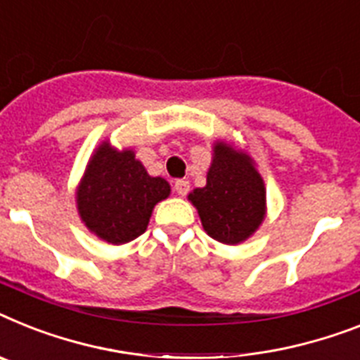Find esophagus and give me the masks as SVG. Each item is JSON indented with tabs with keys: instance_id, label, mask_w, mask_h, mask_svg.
<instances>
[{
	"instance_id": "obj_1",
	"label": "esophagus",
	"mask_w": 360,
	"mask_h": 360,
	"mask_svg": "<svg viewBox=\"0 0 360 360\" xmlns=\"http://www.w3.org/2000/svg\"><path fill=\"white\" fill-rule=\"evenodd\" d=\"M174 188L179 195H186V194H188V190H190V183L186 179H177L174 183Z\"/></svg>"
}]
</instances>
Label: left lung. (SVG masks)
<instances>
[{
  "label": "left lung",
  "instance_id": "8db88e82",
  "mask_svg": "<svg viewBox=\"0 0 360 360\" xmlns=\"http://www.w3.org/2000/svg\"><path fill=\"white\" fill-rule=\"evenodd\" d=\"M188 198L208 236L226 245L247 240L264 219V181L249 157L223 143L214 148L207 186L195 188Z\"/></svg>",
  "mask_w": 360,
  "mask_h": 360
}]
</instances>
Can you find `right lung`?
Segmentation results:
<instances>
[{
    "label": "right lung",
    "instance_id": "obj_1",
    "mask_svg": "<svg viewBox=\"0 0 360 360\" xmlns=\"http://www.w3.org/2000/svg\"><path fill=\"white\" fill-rule=\"evenodd\" d=\"M168 194L170 185L150 177L131 150L119 153L104 143L87 165L77 203L89 231L120 245L146 231L153 207Z\"/></svg>",
    "mask_w": 360,
    "mask_h": 360
}]
</instances>
